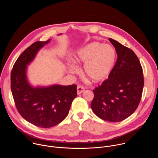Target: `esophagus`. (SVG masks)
Masks as SVG:
<instances>
[{
	"instance_id": "34e87169",
	"label": "esophagus",
	"mask_w": 158,
	"mask_h": 158,
	"mask_svg": "<svg viewBox=\"0 0 158 158\" xmlns=\"http://www.w3.org/2000/svg\"><path fill=\"white\" fill-rule=\"evenodd\" d=\"M84 91V87L82 85H77V94L79 95L81 94V93H82Z\"/></svg>"
}]
</instances>
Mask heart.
<instances>
[{
	"label": "heart",
	"instance_id": "heart-1",
	"mask_svg": "<svg viewBox=\"0 0 158 158\" xmlns=\"http://www.w3.org/2000/svg\"><path fill=\"white\" fill-rule=\"evenodd\" d=\"M117 59L115 49L110 44L93 42L78 50L73 61L84 65L85 76L93 83H100L108 79L113 70ZM71 73H77V67L71 65Z\"/></svg>",
	"mask_w": 158,
	"mask_h": 158
}]
</instances>
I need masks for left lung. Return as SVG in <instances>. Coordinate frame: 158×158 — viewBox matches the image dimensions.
I'll return each instance as SVG.
<instances>
[{"label":"left lung","mask_w":158,"mask_h":158,"mask_svg":"<svg viewBox=\"0 0 158 158\" xmlns=\"http://www.w3.org/2000/svg\"><path fill=\"white\" fill-rule=\"evenodd\" d=\"M118 59L109 79L93 90L91 107L96 116L109 122H120L136 110L144 86L143 69L138 57L129 48L109 38Z\"/></svg>","instance_id":"obj_1"}]
</instances>
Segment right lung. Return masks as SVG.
Listing matches in <instances>:
<instances>
[{
	"label": "right lung",
	"instance_id": "1",
	"mask_svg": "<svg viewBox=\"0 0 158 158\" xmlns=\"http://www.w3.org/2000/svg\"><path fill=\"white\" fill-rule=\"evenodd\" d=\"M50 41H37L26 49L17 59L10 75L11 91L17 110L27 121L42 128L51 127L62 122L68 115L77 96L75 84L33 87L28 81L27 65Z\"/></svg>",
	"mask_w": 158,
	"mask_h": 158
}]
</instances>
